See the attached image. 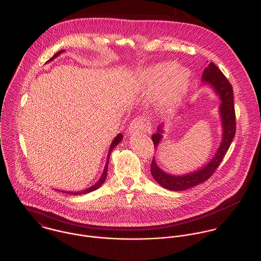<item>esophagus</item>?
<instances>
[{"label":"esophagus","instance_id":"obj_1","mask_svg":"<svg viewBox=\"0 0 261 261\" xmlns=\"http://www.w3.org/2000/svg\"><path fill=\"white\" fill-rule=\"evenodd\" d=\"M151 129V123L145 117H136L128 126V134L135 135L137 133L149 132Z\"/></svg>","mask_w":261,"mask_h":261}]
</instances>
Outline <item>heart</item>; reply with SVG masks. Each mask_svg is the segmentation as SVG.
Returning a JSON list of instances; mask_svg holds the SVG:
<instances>
[{
    "mask_svg": "<svg viewBox=\"0 0 261 261\" xmlns=\"http://www.w3.org/2000/svg\"><path fill=\"white\" fill-rule=\"evenodd\" d=\"M141 77L147 92L156 91L154 109L163 114L172 111L180 104L190 86L191 74L184 66L159 63L145 69Z\"/></svg>",
    "mask_w": 261,
    "mask_h": 261,
    "instance_id": "1",
    "label": "heart"
}]
</instances>
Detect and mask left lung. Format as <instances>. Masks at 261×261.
Here are the masks:
<instances>
[{"label": "left lung", "instance_id": "obj_1", "mask_svg": "<svg viewBox=\"0 0 261 261\" xmlns=\"http://www.w3.org/2000/svg\"><path fill=\"white\" fill-rule=\"evenodd\" d=\"M201 82H203L204 85H208L210 87L213 88L216 95L221 101L219 106V112L223 132L222 141L214 157L205 165L189 173L181 175L167 173L158 166L154 157L151 164V174L162 187L168 190H185L207 180L219 167L235 137L236 117L234 109L233 88L231 84L214 63H210L204 69L201 76ZM164 125V122L159 124V126L157 127V133L152 136V141L156 149L163 139Z\"/></svg>", "mask_w": 261, "mask_h": 261}]
</instances>
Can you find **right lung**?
Here are the masks:
<instances>
[{"instance_id": "add662e5", "label": "right lung", "mask_w": 261, "mask_h": 261, "mask_svg": "<svg viewBox=\"0 0 261 261\" xmlns=\"http://www.w3.org/2000/svg\"><path fill=\"white\" fill-rule=\"evenodd\" d=\"M65 50H60V51H58L48 62H50V61H53V60H55L57 57H59L62 53H64ZM121 140H122V134H118L115 138H114V140L112 141V143H111V145H110V148H109V151H108V154H107V160H106V163H105V167H104V169H103V172H102V175L100 176V178H99V180L95 183V184H93L92 186H90V187H88L86 189H84V190H81V191H62V192H66V193H70V194H73V195H78V194H85V193H89V192H91V191H94V190H96V189H98L103 183H104V181H105V179H106V175H107V169H108V161H109V157H110V154H111V152H112V150L121 142Z\"/></svg>"}]
</instances>
